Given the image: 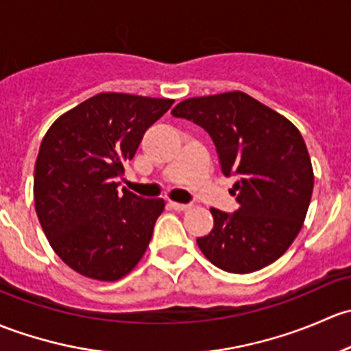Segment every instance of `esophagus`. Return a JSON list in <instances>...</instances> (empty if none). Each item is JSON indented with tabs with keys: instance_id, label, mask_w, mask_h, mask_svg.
Listing matches in <instances>:
<instances>
[{
	"instance_id": "1",
	"label": "esophagus",
	"mask_w": 351,
	"mask_h": 351,
	"mask_svg": "<svg viewBox=\"0 0 351 351\" xmlns=\"http://www.w3.org/2000/svg\"><path fill=\"white\" fill-rule=\"evenodd\" d=\"M169 206H171L172 209H176V211H187V209H191V204H182V202H174V201L169 202Z\"/></svg>"
}]
</instances>
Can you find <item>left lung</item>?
<instances>
[{
  "mask_svg": "<svg viewBox=\"0 0 351 351\" xmlns=\"http://www.w3.org/2000/svg\"><path fill=\"white\" fill-rule=\"evenodd\" d=\"M176 118L204 128L221 172L234 176V213L211 208L215 226L197 238L213 265L250 274L285 254L302 228L314 174L306 143L287 118L241 91L184 99Z\"/></svg>",
  "mask_w": 351,
  "mask_h": 351,
  "instance_id": "8db88e82",
  "label": "left lung"
}]
</instances>
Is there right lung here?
<instances>
[{
    "label": "right lung",
    "mask_w": 351,
    "mask_h": 351,
    "mask_svg": "<svg viewBox=\"0 0 351 351\" xmlns=\"http://www.w3.org/2000/svg\"><path fill=\"white\" fill-rule=\"evenodd\" d=\"M174 99L101 93L57 118L35 162V211L50 247L81 276L121 279L140 262L165 208L118 191L143 133Z\"/></svg>",
    "instance_id": "right-lung-1"
}]
</instances>
